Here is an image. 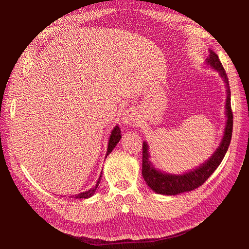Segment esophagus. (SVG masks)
Returning a JSON list of instances; mask_svg holds the SVG:
<instances>
[{"instance_id":"esophagus-1","label":"esophagus","mask_w":249,"mask_h":249,"mask_svg":"<svg viewBox=\"0 0 249 249\" xmlns=\"http://www.w3.org/2000/svg\"><path fill=\"white\" fill-rule=\"evenodd\" d=\"M137 119H138V115H137V111L135 108L126 109L122 114V123L126 125L133 124Z\"/></svg>"}]
</instances>
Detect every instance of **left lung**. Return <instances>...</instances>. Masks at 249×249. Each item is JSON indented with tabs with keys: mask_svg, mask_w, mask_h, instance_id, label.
<instances>
[{
	"mask_svg": "<svg viewBox=\"0 0 249 249\" xmlns=\"http://www.w3.org/2000/svg\"><path fill=\"white\" fill-rule=\"evenodd\" d=\"M210 55L206 59V64L211 69L217 71L227 88V99H225V122L223 136L220 144L216 148L214 154L211 156L207 161L200 164L189 171L180 173V175H173L166 171H161L156 168L150 162L148 144L146 141H143V152H142V177L144 178L147 186L154 192L162 195H177L179 193L189 192L196 189L201 186L219 166L223 158L227 154L232 133V112L231 108V89L229 84V79L219 58L216 53L209 50Z\"/></svg>",
	"mask_w": 249,
	"mask_h": 249,
	"instance_id": "1",
	"label": "left lung"
}]
</instances>
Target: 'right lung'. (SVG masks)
Listing matches in <instances>:
<instances>
[{
  "label": "right lung",
  "instance_id": "1",
  "mask_svg": "<svg viewBox=\"0 0 249 249\" xmlns=\"http://www.w3.org/2000/svg\"><path fill=\"white\" fill-rule=\"evenodd\" d=\"M120 139H122V131H120V127L117 124V125L114 126V129L112 130V132L110 134L109 141H108V148H107V153H106V158L112 152V150L114 149V147L116 146V144L119 142ZM102 176H103V171L101 172L99 179L96 180V185L94 187H92L91 189L88 190V191H85V192L76 194V195H71V197H73V198H89V197H91L92 195H94V193L96 192L97 187H99V185L101 183Z\"/></svg>",
  "mask_w": 249,
  "mask_h": 249
}]
</instances>
